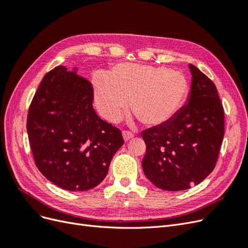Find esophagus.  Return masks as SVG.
<instances>
[{"mask_svg":"<svg viewBox=\"0 0 248 248\" xmlns=\"http://www.w3.org/2000/svg\"><path fill=\"white\" fill-rule=\"evenodd\" d=\"M122 134H123V138H124L125 141H128L129 140L134 138V134L132 132H130V131H127V130H124L122 132Z\"/></svg>","mask_w":248,"mask_h":248,"instance_id":"esophagus-1","label":"esophagus"}]
</instances>
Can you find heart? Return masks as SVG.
<instances>
[{
    "mask_svg": "<svg viewBox=\"0 0 248 248\" xmlns=\"http://www.w3.org/2000/svg\"><path fill=\"white\" fill-rule=\"evenodd\" d=\"M94 99L99 114L110 122L121 118L129 99V108L147 126H159L181 108L188 93L183 74L167 67L119 64L110 74L93 76Z\"/></svg>",
    "mask_w": 248,
    "mask_h": 248,
    "instance_id": "1",
    "label": "heart"
}]
</instances>
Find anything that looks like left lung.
<instances>
[{"mask_svg":"<svg viewBox=\"0 0 248 248\" xmlns=\"http://www.w3.org/2000/svg\"><path fill=\"white\" fill-rule=\"evenodd\" d=\"M188 102L170 121L141 132L147 150L146 177L163 190L178 191L201 183L218 158L224 111L214 82L196 66Z\"/></svg>","mask_w":248,"mask_h":248,"instance_id":"left-lung-1","label":"left lung"}]
</instances>
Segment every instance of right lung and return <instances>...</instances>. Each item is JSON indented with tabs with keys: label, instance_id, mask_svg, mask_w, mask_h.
<instances>
[{
	"label": "right lung",
	"instance_id": "right-lung-1",
	"mask_svg": "<svg viewBox=\"0 0 248 248\" xmlns=\"http://www.w3.org/2000/svg\"><path fill=\"white\" fill-rule=\"evenodd\" d=\"M93 86L57 66L43 77L30 104L27 130L36 167L51 183L85 191L106 178L123 144L121 130L93 108Z\"/></svg>",
	"mask_w": 248,
	"mask_h": 248
}]
</instances>
